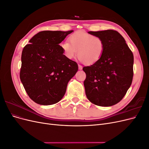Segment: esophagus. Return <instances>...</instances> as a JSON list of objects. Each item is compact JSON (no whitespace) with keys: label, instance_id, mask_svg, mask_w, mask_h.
Here are the masks:
<instances>
[{"label":"esophagus","instance_id":"34e87169","mask_svg":"<svg viewBox=\"0 0 149 149\" xmlns=\"http://www.w3.org/2000/svg\"><path fill=\"white\" fill-rule=\"evenodd\" d=\"M78 69H79V70H81L83 69V66H82L81 65H78Z\"/></svg>","mask_w":149,"mask_h":149}]
</instances>
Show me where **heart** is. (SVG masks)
Masks as SVG:
<instances>
[{
	"label": "heart",
	"mask_w": 149,
	"mask_h": 149,
	"mask_svg": "<svg viewBox=\"0 0 149 149\" xmlns=\"http://www.w3.org/2000/svg\"><path fill=\"white\" fill-rule=\"evenodd\" d=\"M69 41L65 40L60 43L64 55L68 60L73 59L78 53L81 61L93 65L101 59L104 51V43L101 38L84 31L70 35Z\"/></svg>",
	"instance_id": "obj_1"
}]
</instances>
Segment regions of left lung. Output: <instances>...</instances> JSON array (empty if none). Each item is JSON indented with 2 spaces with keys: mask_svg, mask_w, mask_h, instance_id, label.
Masks as SVG:
<instances>
[{
  "mask_svg": "<svg viewBox=\"0 0 149 149\" xmlns=\"http://www.w3.org/2000/svg\"><path fill=\"white\" fill-rule=\"evenodd\" d=\"M101 38L104 51L101 59L83 67L86 95L97 106L109 107L122 100L132 84L134 56L124 38L112 30L88 31Z\"/></svg>",
  "mask_w": 149,
  "mask_h": 149,
  "instance_id": "8db88e82",
  "label": "left lung"
}]
</instances>
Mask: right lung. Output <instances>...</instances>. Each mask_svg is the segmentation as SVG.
I'll list each match as a JSON object with an SVG mask.
<instances>
[{
    "label": "right lung",
    "mask_w": 149,
    "mask_h": 149,
    "mask_svg": "<svg viewBox=\"0 0 149 149\" xmlns=\"http://www.w3.org/2000/svg\"><path fill=\"white\" fill-rule=\"evenodd\" d=\"M73 31H40L23 49L20 80L30 98L38 104L59 102L78 71L77 63L66 58L59 45Z\"/></svg>",
    "instance_id": "obj_1"
}]
</instances>
